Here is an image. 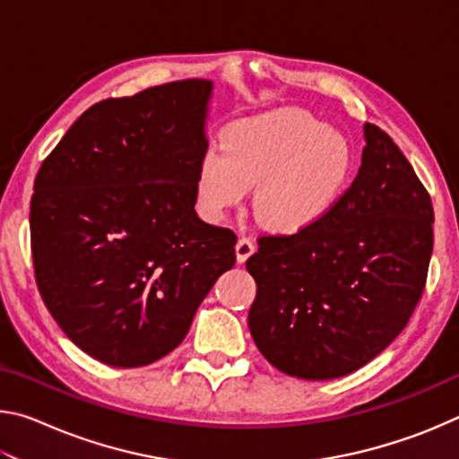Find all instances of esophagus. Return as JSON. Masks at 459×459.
<instances>
[{
	"label": "esophagus",
	"mask_w": 459,
	"mask_h": 459,
	"mask_svg": "<svg viewBox=\"0 0 459 459\" xmlns=\"http://www.w3.org/2000/svg\"><path fill=\"white\" fill-rule=\"evenodd\" d=\"M237 261L238 263H245L248 257H251V255L255 253V243L251 238H247V237H243V238H238V243H237Z\"/></svg>",
	"instance_id": "obj_1"
}]
</instances>
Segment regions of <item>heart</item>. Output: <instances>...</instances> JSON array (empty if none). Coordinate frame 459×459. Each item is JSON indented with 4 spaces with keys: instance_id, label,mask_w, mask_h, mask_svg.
Returning <instances> with one entry per match:
<instances>
[{
    "instance_id": "obj_1",
    "label": "heart",
    "mask_w": 459,
    "mask_h": 459,
    "mask_svg": "<svg viewBox=\"0 0 459 459\" xmlns=\"http://www.w3.org/2000/svg\"><path fill=\"white\" fill-rule=\"evenodd\" d=\"M346 142L301 111L240 119L222 131V152L206 150L196 166L202 214L221 221L255 188L253 211L263 227L298 232L332 211L351 178Z\"/></svg>"
}]
</instances>
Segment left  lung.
Masks as SVG:
<instances>
[{
  "instance_id": "left-lung-1",
  "label": "left lung",
  "mask_w": 459,
  "mask_h": 459,
  "mask_svg": "<svg viewBox=\"0 0 459 459\" xmlns=\"http://www.w3.org/2000/svg\"><path fill=\"white\" fill-rule=\"evenodd\" d=\"M362 166L332 211L293 235H265L247 271L248 330L277 370L307 380L359 370L399 336L421 299L433 204L397 143L364 126Z\"/></svg>"
}]
</instances>
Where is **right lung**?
<instances>
[{
	"instance_id": "right-lung-1",
	"label": "right lung",
	"mask_w": 459,
	"mask_h": 459,
	"mask_svg": "<svg viewBox=\"0 0 459 459\" xmlns=\"http://www.w3.org/2000/svg\"><path fill=\"white\" fill-rule=\"evenodd\" d=\"M211 92V81L188 79L100 100L38 169V291L62 332L108 367L172 352L237 261L235 232L194 211Z\"/></svg>"
}]
</instances>
